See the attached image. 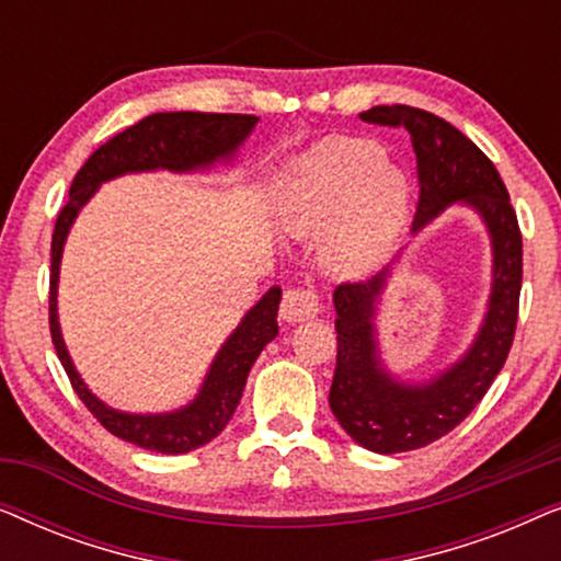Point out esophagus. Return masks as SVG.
Instances as JSON below:
<instances>
[{
	"mask_svg": "<svg viewBox=\"0 0 561 561\" xmlns=\"http://www.w3.org/2000/svg\"><path fill=\"white\" fill-rule=\"evenodd\" d=\"M319 313V296L313 288H290L286 290L280 304V317L288 324L296 321H309Z\"/></svg>",
	"mask_w": 561,
	"mask_h": 561,
	"instance_id": "obj_1",
	"label": "esophagus"
}]
</instances>
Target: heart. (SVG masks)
Wrapping results in <instances>:
<instances>
[{
	"label": "heart",
	"instance_id": "obj_1",
	"mask_svg": "<svg viewBox=\"0 0 561 561\" xmlns=\"http://www.w3.org/2000/svg\"><path fill=\"white\" fill-rule=\"evenodd\" d=\"M409 198V175L378 145L327 137L286 168L273 206L286 232H321V257L334 273L357 275L393 250Z\"/></svg>",
	"mask_w": 561,
	"mask_h": 561
}]
</instances>
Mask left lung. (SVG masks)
Returning a JSON list of instances; mask_svg holds the SVG:
<instances>
[{"mask_svg":"<svg viewBox=\"0 0 561 561\" xmlns=\"http://www.w3.org/2000/svg\"><path fill=\"white\" fill-rule=\"evenodd\" d=\"M359 119L411 133L419 165L413 237L449 206H467L485 227L493 255L488 309L478 334L455 363L426 380H403L390 373L375 327L380 296L403 252L370 280L344 283L334 290L340 352L329 405L352 442L378 455H396L449 434L493 386L516 334L524 244L511 196L495 165L457 127L405 104L373 106Z\"/></svg>","mask_w":561,"mask_h":561,"instance_id":"8db88e82","label":"left lung"}]
</instances>
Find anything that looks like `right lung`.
Segmentation results:
<instances>
[{
  "label": "right lung",
  "instance_id": "add662e5",
  "mask_svg": "<svg viewBox=\"0 0 561 561\" xmlns=\"http://www.w3.org/2000/svg\"><path fill=\"white\" fill-rule=\"evenodd\" d=\"M252 114H206V112H158L127 127L125 133L104 142L91 156L68 191V202L56 219L50 244V336L58 359L83 405L102 421L106 432L137 447L160 455H186L204 447L225 432L232 413L240 405L248 375L265 350L278 336L280 286L265 290V296L244 313L234 332L227 336L196 396L186 405L160 413H129L112 409L91 390L76 370L64 342L58 321V278L64 248L76 217L91 202L99 186L127 173H198L217 163H232L244 140L257 125Z\"/></svg>",
  "mask_w": 561,
  "mask_h": 561
}]
</instances>
